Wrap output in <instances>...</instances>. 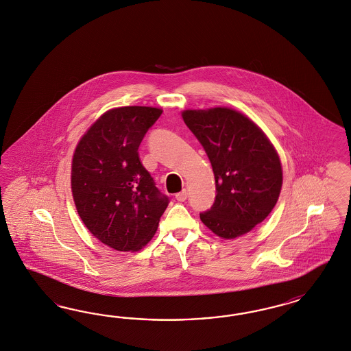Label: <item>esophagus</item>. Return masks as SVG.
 <instances>
[{
    "label": "esophagus",
    "instance_id": "obj_1",
    "mask_svg": "<svg viewBox=\"0 0 351 351\" xmlns=\"http://www.w3.org/2000/svg\"><path fill=\"white\" fill-rule=\"evenodd\" d=\"M186 198H188V191H185V189H182L180 193L176 194V199H178L179 202H185Z\"/></svg>",
    "mask_w": 351,
    "mask_h": 351
}]
</instances>
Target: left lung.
Masks as SVG:
<instances>
[{"instance_id":"obj_1","label":"left lung","mask_w":351,"mask_h":351,"mask_svg":"<svg viewBox=\"0 0 351 351\" xmlns=\"http://www.w3.org/2000/svg\"><path fill=\"white\" fill-rule=\"evenodd\" d=\"M182 119L213 166L216 197L199 213L202 223L233 239L263 223L279 198L283 173L276 148L263 130L230 108L184 110Z\"/></svg>"}]
</instances>
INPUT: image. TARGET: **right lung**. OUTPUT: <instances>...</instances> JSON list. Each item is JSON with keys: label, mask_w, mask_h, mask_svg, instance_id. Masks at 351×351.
<instances>
[{"label": "right lung", "mask_w": 351, "mask_h": 351, "mask_svg": "<svg viewBox=\"0 0 351 351\" xmlns=\"http://www.w3.org/2000/svg\"><path fill=\"white\" fill-rule=\"evenodd\" d=\"M160 114L162 109L152 106L110 109L75 148L71 182L77 213L113 250H141L170 202L138 158L140 143Z\"/></svg>", "instance_id": "add662e5"}]
</instances>
